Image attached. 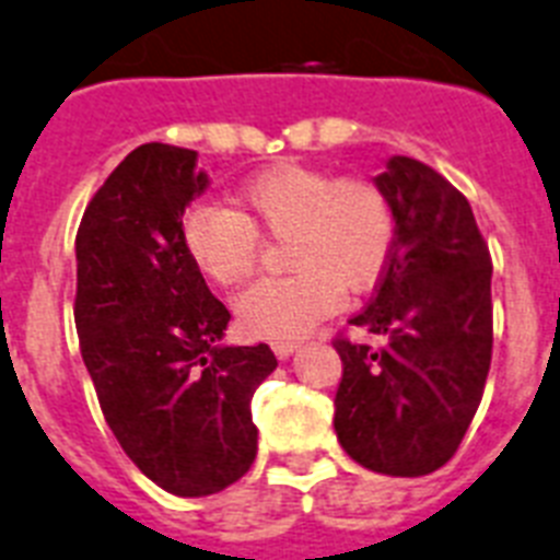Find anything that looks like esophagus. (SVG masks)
<instances>
[{"label":"esophagus","mask_w":560,"mask_h":560,"mask_svg":"<svg viewBox=\"0 0 560 560\" xmlns=\"http://www.w3.org/2000/svg\"><path fill=\"white\" fill-rule=\"evenodd\" d=\"M299 348H302V345H299V342H272V353H276V357H279V359L293 357V353L299 351Z\"/></svg>","instance_id":"1"}]
</instances>
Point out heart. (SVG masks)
Here are the masks:
<instances>
[{
  "label": "heart",
  "mask_w": 560,
  "mask_h": 560,
  "mask_svg": "<svg viewBox=\"0 0 560 560\" xmlns=\"http://www.w3.org/2000/svg\"><path fill=\"white\" fill-rule=\"evenodd\" d=\"M261 238H288L284 279H261L235 299L238 327L253 339H299L336 311L339 295L380 281L397 244L388 195L365 177L276 163L241 186L233 209L195 203L180 221L186 256L221 288L247 279Z\"/></svg>",
  "instance_id": "obj_1"
}]
</instances>
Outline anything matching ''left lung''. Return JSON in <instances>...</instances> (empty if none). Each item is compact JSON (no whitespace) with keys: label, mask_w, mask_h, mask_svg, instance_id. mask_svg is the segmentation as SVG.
I'll return each instance as SVG.
<instances>
[{"label":"left lung","mask_w":560,"mask_h":560,"mask_svg":"<svg viewBox=\"0 0 560 560\" xmlns=\"http://www.w3.org/2000/svg\"><path fill=\"white\" fill-rule=\"evenodd\" d=\"M374 184L397 244L374 299L351 319L383 345L336 336L334 429L359 466L420 477L452 460L492 365V256L460 189L394 154Z\"/></svg>","instance_id":"obj_1"}]
</instances>
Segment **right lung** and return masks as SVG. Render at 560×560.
I'll use <instances>...</instances> for the list:
<instances>
[{
	"label": "right lung",
	"mask_w": 560,
	"mask_h": 560,
	"mask_svg": "<svg viewBox=\"0 0 560 560\" xmlns=\"http://www.w3.org/2000/svg\"><path fill=\"white\" fill-rule=\"evenodd\" d=\"M207 184L198 152L143 143L77 230L74 322L103 417L129 460L177 498L247 475L258 452L249 399L279 365L267 345H221L230 311L180 238Z\"/></svg>",
	"instance_id": "right-lung-1"
}]
</instances>
